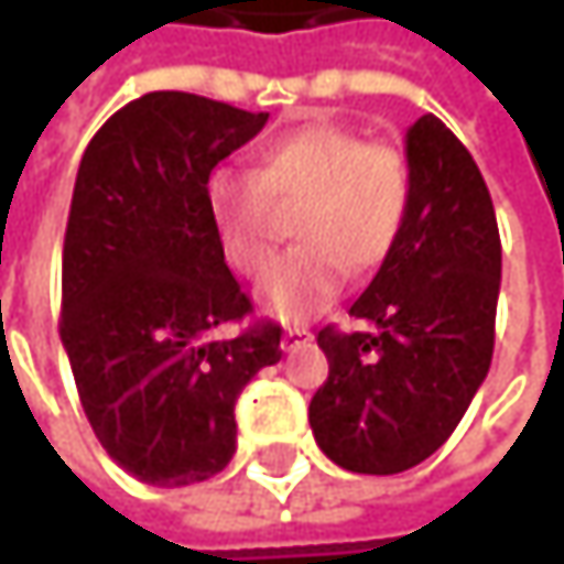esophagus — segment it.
<instances>
[{
    "mask_svg": "<svg viewBox=\"0 0 564 564\" xmlns=\"http://www.w3.org/2000/svg\"><path fill=\"white\" fill-rule=\"evenodd\" d=\"M310 339H313V333H310L306 326H286L281 346L290 352V349H296V346H303V343H310Z\"/></svg>",
    "mask_w": 564,
    "mask_h": 564,
    "instance_id": "obj_1",
    "label": "esophagus"
}]
</instances>
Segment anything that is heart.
I'll return each mask as SVG.
<instances>
[{
  "instance_id": "obj_1",
  "label": "heart",
  "mask_w": 564,
  "mask_h": 564,
  "mask_svg": "<svg viewBox=\"0 0 564 564\" xmlns=\"http://www.w3.org/2000/svg\"><path fill=\"white\" fill-rule=\"evenodd\" d=\"M208 208L228 261L261 281L281 248V215L300 208V241L261 286V306L283 323L319 316L349 268L369 274L394 251L411 212V166L392 143L316 120L258 147L251 175L218 170Z\"/></svg>"
}]
</instances>
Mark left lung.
<instances>
[{"mask_svg":"<svg viewBox=\"0 0 564 564\" xmlns=\"http://www.w3.org/2000/svg\"><path fill=\"white\" fill-rule=\"evenodd\" d=\"M411 212L352 303L369 333L319 329L329 379L310 401L319 451L352 474H401L460 424L494 359L500 228L467 147L424 113L408 130Z\"/></svg>","mask_w":564,"mask_h":564,"instance_id":"obj_1","label":"left lung"}]
</instances>
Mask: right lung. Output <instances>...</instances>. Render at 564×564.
Masks as SVG:
<instances>
[{
  "label": "right lung",
  "mask_w": 564,
  "mask_h": 564,
  "mask_svg": "<svg viewBox=\"0 0 564 564\" xmlns=\"http://www.w3.org/2000/svg\"><path fill=\"white\" fill-rule=\"evenodd\" d=\"M268 113L182 90L120 107L87 143L61 258V343L100 447L137 480L188 487L235 454V401L281 362V326L225 264L208 175Z\"/></svg>",
  "instance_id": "obj_1"
}]
</instances>
